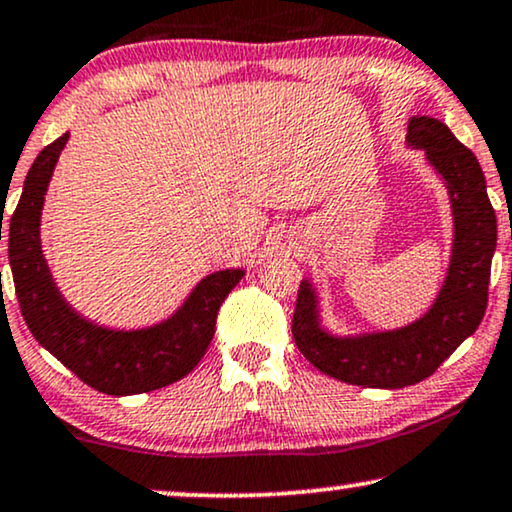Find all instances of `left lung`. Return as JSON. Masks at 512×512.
Wrapping results in <instances>:
<instances>
[{"label":"left lung","mask_w":512,"mask_h":512,"mask_svg":"<svg viewBox=\"0 0 512 512\" xmlns=\"http://www.w3.org/2000/svg\"><path fill=\"white\" fill-rule=\"evenodd\" d=\"M407 143L426 150L444 178L454 214V247L447 280L421 320L395 331L338 338L320 327L313 284L301 282L291 334L305 360L322 374L362 388L421 383L480 327L489 298L496 214L477 157L435 117H411Z\"/></svg>","instance_id":"8db88e82"}]
</instances>
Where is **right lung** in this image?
I'll return each mask as SVG.
<instances>
[{
    "label": "right lung",
    "instance_id": "right-lung-1",
    "mask_svg": "<svg viewBox=\"0 0 512 512\" xmlns=\"http://www.w3.org/2000/svg\"><path fill=\"white\" fill-rule=\"evenodd\" d=\"M70 134L39 152L9 223V263L23 320L79 381L105 395H138L176 383L207 353L216 315L244 270H221L192 289L176 315L148 329L115 331L79 317L58 294L39 244V216L58 155ZM2 240V225H0Z\"/></svg>",
    "mask_w": 512,
    "mask_h": 512
}]
</instances>
